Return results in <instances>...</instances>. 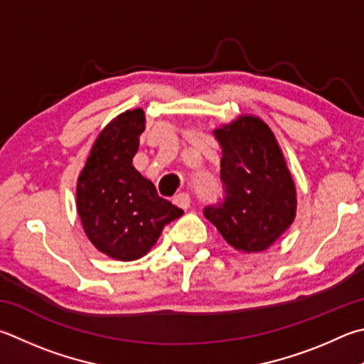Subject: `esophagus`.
I'll list each match as a JSON object with an SVG mask.
<instances>
[{
  "label": "esophagus",
  "mask_w": 364,
  "mask_h": 364,
  "mask_svg": "<svg viewBox=\"0 0 364 364\" xmlns=\"http://www.w3.org/2000/svg\"><path fill=\"white\" fill-rule=\"evenodd\" d=\"M173 203L176 205V207L186 210V208H189L191 199H189V196H188L186 193H181V194H176V196L173 197Z\"/></svg>",
  "instance_id": "obj_1"
}]
</instances>
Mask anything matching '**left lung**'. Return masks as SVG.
<instances>
[{"label":"left lung","mask_w":364,"mask_h":364,"mask_svg":"<svg viewBox=\"0 0 364 364\" xmlns=\"http://www.w3.org/2000/svg\"><path fill=\"white\" fill-rule=\"evenodd\" d=\"M223 149L224 199L203 215L230 247L261 253L296 218V186L274 132L257 116L242 114L213 130Z\"/></svg>","instance_id":"left-lung-1"}]
</instances>
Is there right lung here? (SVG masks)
<instances>
[{
	"label": "right lung",
	"mask_w": 364,
	"mask_h": 364,
	"mask_svg": "<svg viewBox=\"0 0 364 364\" xmlns=\"http://www.w3.org/2000/svg\"><path fill=\"white\" fill-rule=\"evenodd\" d=\"M144 130V111L116 116L90 148L76 184V208L87 239L117 261L140 259L156 245L165 224L184 211L157 196L132 161Z\"/></svg>",
	"instance_id": "1"
}]
</instances>
